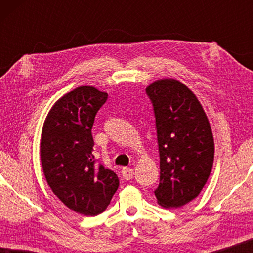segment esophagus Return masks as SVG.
Masks as SVG:
<instances>
[{
    "instance_id": "34e87169",
    "label": "esophagus",
    "mask_w": 253,
    "mask_h": 253,
    "mask_svg": "<svg viewBox=\"0 0 253 253\" xmlns=\"http://www.w3.org/2000/svg\"><path fill=\"white\" fill-rule=\"evenodd\" d=\"M122 176L124 179H126V181H129L133 177V169H131L129 167H124L122 169Z\"/></svg>"
}]
</instances>
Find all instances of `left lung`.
I'll use <instances>...</instances> for the list:
<instances>
[{
  "label": "left lung",
  "instance_id": "1",
  "mask_svg": "<svg viewBox=\"0 0 253 253\" xmlns=\"http://www.w3.org/2000/svg\"><path fill=\"white\" fill-rule=\"evenodd\" d=\"M157 126L160 182L159 205L178 209L196 198L212 171L214 139L210 121L191 89L172 78L146 87Z\"/></svg>",
  "mask_w": 253,
  "mask_h": 253
}]
</instances>
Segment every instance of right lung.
Instances as JSON below:
<instances>
[{
  "label": "right lung",
  "instance_id": "right-lung-1",
  "mask_svg": "<svg viewBox=\"0 0 253 253\" xmlns=\"http://www.w3.org/2000/svg\"><path fill=\"white\" fill-rule=\"evenodd\" d=\"M108 94L79 86L57 100L44 120L40 140L43 175L68 209L86 216L102 213L119 188L117 175L93 155L92 126Z\"/></svg>",
  "mask_w": 253,
  "mask_h": 253
}]
</instances>
